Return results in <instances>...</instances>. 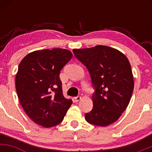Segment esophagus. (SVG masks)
I'll use <instances>...</instances> for the list:
<instances>
[{"mask_svg":"<svg viewBox=\"0 0 152 152\" xmlns=\"http://www.w3.org/2000/svg\"><path fill=\"white\" fill-rule=\"evenodd\" d=\"M81 96H76V97H75V98H74V100H75V102H79V101L81 100Z\"/></svg>","mask_w":152,"mask_h":152,"instance_id":"obj_1","label":"esophagus"}]
</instances>
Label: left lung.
I'll return each mask as SVG.
<instances>
[{"label": "left lung", "instance_id": "8db88e82", "mask_svg": "<svg viewBox=\"0 0 152 152\" xmlns=\"http://www.w3.org/2000/svg\"><path fill=\"white\" fill-rule=\"evenodd\" d=\"M88 69L95 92L88 123L106 126L116 122L129 104L134 82L131 64L121 51L106 46L73 50Z\"/></svg>", "mask_w": 152, "mask_h": 152}]
</instances>
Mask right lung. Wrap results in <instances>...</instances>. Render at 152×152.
I'll list each match as a JSON object with an SVG mask.
<instances>
[{
  "label": "right lung",
  "mask_w": 152,
  "mask_h": 152,
  "mask_svg": "<svg viewBox=\"0 0 152 152\" xmlns=\"http://www.w3.org/2000/svg\"><path fill=\"white\" fill-rule=\"evenodd\" d=\"M73 54L63 48L38 50L26 56L15 75V88L23 109L36 124H59L72 101L63 95L60 71Z\"/></svg>",
  "instance_id": "1"
}]
</instances>
